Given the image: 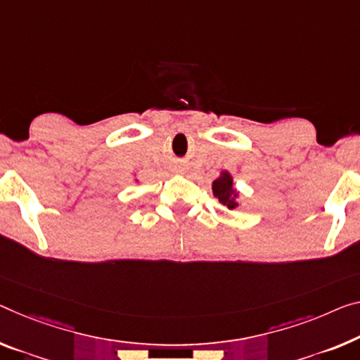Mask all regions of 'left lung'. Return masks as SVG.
<instances>
[{
	"label": "left lung",
	"instance_id": "1",
	"mask_svg": "<svg viewBox=\"0 0 360 360\" xmlns=\"http://www.w3.org/2000/svg\"><path fill=\"white\" fill-rule=\"evenodd\" d=\"M212 191H214V196L219 199L220 204H224V206H226L229 209L238 207V202L235 201V198L238 195L233 190V180H231V176L226 172L214 181Z\"/></svg>",
	"mask_w": 360,
	"mask_h": 360
}]
</instances>
